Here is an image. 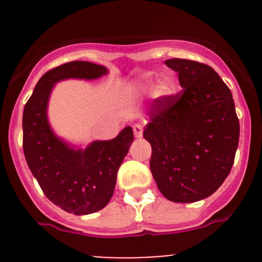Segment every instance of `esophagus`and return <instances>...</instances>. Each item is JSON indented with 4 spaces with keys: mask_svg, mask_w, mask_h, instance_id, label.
I'll return each instance as SVG.
<instances>
[{
    "mask_svg": "<svg viewBox=\"0 0 262 262\" xmlns=\"http://www.w3.org/2000/svg\"><path fill=\"white\" fill-rule=\"evenodd\" d=\"M133 132H134L135 138H141V137H143V125L139 124V123L134 124L133 125Z\"/></svg>",
    "mask_w": 262,
    "mask_h": 262,
    "instance_id": "esophagus-1",
    "label": "esophagus"
}]
</instances>
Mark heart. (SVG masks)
Here are the masks:
<instances>
[{"instance_id": "1", "label": "heart", "mask_w": 262, "mask_h": 262, "mask_svg": "<svg viewBox=\"0 0 262 262\" xmlns=\"http://www.w3.org/2000/svg\"><path fill=\"white\" fill-rule=\"evenodd\" d=\"M149 86L152 87L154 86V83L149 82ZM172 91H173V85L171 82H169V81H166V82H162L160 87H159V93H160L161 96H169L172 93Z\"/></svg>"}]
</instances>
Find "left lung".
<instances>
[{
    "label": "left lung",
    "instance_id": "8db88e82",
    "mask_svg": "<svg viewBox=\"0 0 262 262\" xmlns=\"http://www.w3.org/2000/svg\"><path fill=\"white\" fill-rule=\"evenodd\" d=\"M165 64L179 74L182 90L151 103L143 133L151 145L150 170L167 200L197 202L229 175L239 119L229 87L210 66L186 59Z\"/></svg>",
    "mask_w": 262,
    "mask_h": 262
}]
</instances>
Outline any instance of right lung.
I'll return each mask as SVG.
<instances>
[{
    "mask_svg": "<svg viewBox=\"0 0 262 262\" xmlns=\"http://www.w3.org/2000/svg\"><path fill=\"white\" fill-rule=\"evenodd\" d=\"M106 74L104 66L89 61L56 66L40 77L23 111V152L33 176L48 200L76 215L95 213L110 202L117 172L134 139L133 129L125 127L112 140L75 150L50 129L48 100L60 80H92Z\"/></svg>",
    "mask_w": 262,
    "mask_h": 262,
    "instance_id": "add662e5",
    "label": "right lung"
}]
</instances>
